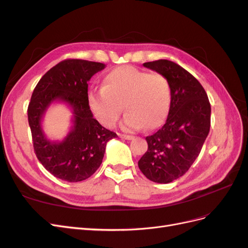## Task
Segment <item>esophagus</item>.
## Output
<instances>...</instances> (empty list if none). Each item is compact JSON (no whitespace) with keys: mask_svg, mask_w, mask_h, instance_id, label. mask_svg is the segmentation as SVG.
<instances>
[{"mask_svg":"<svg viewBox=\"0 0 248 248\" xmlns=\"http://www.w3.org/2000/svg\"><path fill=\"white\" fill-rule=\"evenodd\" d=\"M119 137L121 138V139L128 140H132V139H133V137H132V136H128V134H119Z\"/></svg>","mask_w":248,"mask_h":248,"instance_id":"esophagus-1","label":"esophagus"}]
</instances>
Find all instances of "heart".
Instances as JSON below:
<instances>
[{
    "instance_id": "1",
    "label": "heart",
    "mask_w": 248,
    "mask_h": 248,
    "mask_svg": "<svg viewBox=\"0 0 248 248\" xmlns=\"http://www.w3.org/2000/svg\"><path fill=\"white\" fill-rule=\"evenodd\" d=\"M89 108L106 127H114L123 111V126L138 130L161 126L171 106V88L160 73H149L125 65L114 68L103 78L102 88L88 94Z\"/></svg>"
}]
</instances>
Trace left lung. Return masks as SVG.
Segmentation results:
<instances>
[{
    "label": "left lung",
    "instance_id": "obj_1",
    "mask_svg": "<svg viewBox=\"0 0 248 248\" xmlns=\"http://www.w3.org/2000/svg\"><path fill=\"white\" fill-rule=\"evenodd\" d=\"M142 65L168 78L171 106L164 125L146 138L148 150L139 168L151 181L167 184L182 177L199 156L210 131L211 106L200 81L180 65L169 60Z\"/></svg>",
    "mask_w": 248,
    "mask_h": 248
}]
</instances>
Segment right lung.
<instances>
[{
	"mask_svg": "<svg viewBox=\"0 0 248 248\" xmlns=\"http://www.w3.org/2000/svg\"><path fill=\"white\" fill-rule=\"evenodd\" d=\"M106 65L68 59L50 68L35 87L28 108L37 158L51 175L67 182L91 177L102 162L107 142L118 136L94 119L88 103V81ZM68 104L74 114L72 130L61 142L49 141L41 127L52 102Z\"/></svg>",
	"mask_w": 248,
	"mask_h": 248,
	"instance_id": "1",
	"label": "right lung"
}]
</instances>
